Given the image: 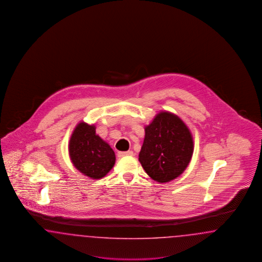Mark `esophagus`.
Instances as JSON below:
<instances>
[{
  "mask_svg": "<svg viewBox=\"0 0 262 262\" xmlns=\"http://www.w3.org/2000/svg\"><path fill=\"white\" fill-rule=\"evenodd\" d=\"M117 155H118V157L120 158L125 157V156H133V155H134V152H133V151H125V152L119 151Z\"/></svg>",
  "mask_w": 262,
  "mask_h": 262,
  "instance_id": "34e87169",
  "label": "esophagus"
}]
</instances>
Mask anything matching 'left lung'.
Wrapping results in <instances>:
<instances>
[{"instance_id":"left-lung-1","label":"left lung","mask_w":262,"mask_h":262,"mask_svg":"<svg viewBox=\"0 0 262 262\" xmlns=\"http://www.w3.org/2000/svg\"><path fill=\"white\" fill-rule=\"evenodd\" d=\"M193 154V138L186 125L169 112L159 113L145 127L138 160L147 174L168 182L187 168Z\"/></svg>"}]
</instances>
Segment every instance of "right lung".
Segmentation results:
<instances>
[{"instance_id":"1","label":"right lung","mask_w":262,"mask_h":262,"mask_svg":"<svg viewBox=\"0 0 262 262\" xmlns=\"http://www.w3.org/2000/svg\"><path fill=\"white\" fill-rule=\"evenodd\" d=\"M69 154L76 168L94 179L105 177L115 164L112 148L95 135V126L84 122L74 129L69 142Z\"/></svg>"}]
</instances>
